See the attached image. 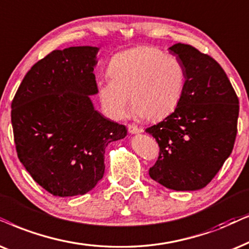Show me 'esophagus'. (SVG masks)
Masks as SVG:
<instances>
[{"mask_svg": "<svg viewBox=\"0 0 249 249\" xmlns=\"http://www.w3.org/2000/svg\"><path fill=\"white\" fill-rule=\"evenodd\" d=\"M128 131L130 132V134H138V132H142V129L140 127H137L136 124H129Z\"/></svg>", "mask_w": 249, "mask_h": 249, "instance_id": "1", "label": "esophagus"}]
</instances>
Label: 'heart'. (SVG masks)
<instances>
[{
	"label": "heart",
	"instance_id": "obj_1",
	"mask_svg": "<svg viewBox=\"0 0 249 249\" xmlns=\"http://www.w3.org/2000/svg\"><path fill=\"white\" fill-rule=\"evenodd\" d=\"M109 79L98 86V97L109 117L119 120L129 112V98L136 114L160 120L182 98L185 72L173 54L154 47H136L115 54L107 69Z\"/></svg>",
	"mask_w": 249,
	"mask_h": 249
}]
</instances>
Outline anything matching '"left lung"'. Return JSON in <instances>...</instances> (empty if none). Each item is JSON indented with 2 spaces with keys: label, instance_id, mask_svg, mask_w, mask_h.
Returning a JSON list of instances; mask_svg holds the SVG:
<instances>
[{
  "label": "left lung",
  "instance_id": "8db88e82",
  "mask_svg": "<svg viewBox=\"0 0 249 249\" xmlns=\"http://www.w3.org/2000/svg\"><path fill=\"white\" fill-rule=\"evenodd\" d=\"M169 51L182 63L185 85L175 111L145 130L160 148L148 174L168 189L195 191L211 183L233 150L239 99L209 54L184 43Z\"/></svg>",
  "mask_w": 249,
  "mask_h": 249
}]
</instances>
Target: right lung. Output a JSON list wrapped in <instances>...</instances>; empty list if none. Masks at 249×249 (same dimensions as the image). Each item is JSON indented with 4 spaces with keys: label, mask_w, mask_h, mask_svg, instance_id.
<instances>
[{
    "label": "right lung",
    "mask_w": 249,
    "mask_h": 249,
    "mask_svg": "<svg viewBox=\"0 0 249 249\" xmlns=\"http://www.w3.org/2000/svg\"><path fill=\"white\" fill-rule=\"evenodd\" d=\"M96 47L53 50L32 66L11 103L20 162L53 196L85 195L104 176L105 147L125 125L93 108Z\"/></svg>",
    "instance_id": "obj_1"
}]
</instances>
